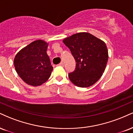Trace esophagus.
I'll return each instance as SVG.
<instances>
[{
  "label": "esophagus",
  "mask_w": 133,
  "mask_h": 133,
  "mask_svg": "<svg viewBox=\"0 0 133 133\" xmlns=\"http://www.w3.org/2000/svg\"><path fill=\"white\" fill-rule=\"evenodd\" d=\"M59 66H62V67H63L64 66V63L62 62H60L59 64Z\"/></svg>",
  "instance_id": "1"
}]
</instances>
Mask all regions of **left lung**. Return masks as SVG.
<instances>
[{
  "instance_id": "left-lung-1",
  "label": "left lung",
  "mask_w": 133,
  "mask_h": 133,
  "mask_svg": "<svg viewBox=\"0 0 133 133\" xmlns=\"http://www.w3.org/2000/svg\"><path fill=\"white\" fill-rule=\"evenodd\" d=\"M76 60L74 71L68 74L70 81L79 87H89L98 81L108 59L105 42L89 33H78L63 40Z\"/></svg>"
}]
</instances>
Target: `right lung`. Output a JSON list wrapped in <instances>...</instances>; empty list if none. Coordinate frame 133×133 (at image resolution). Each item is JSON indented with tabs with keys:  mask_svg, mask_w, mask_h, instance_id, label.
Instances as JSON below:
<instances>
[{
	"mask_svg": "<svg viewBox=\"0 0 133 133\" xmlns=\"http://www.w3.org/2000/svg\"><path fill=\"white\" fill-rule=\"evenodd\" d=\"M48 46L45 41L38 39L16 54L14 61L15 70L27 84L41 85L51 76L53 68L46 53Z\"/></svg>",
	"mask_w": 133,
	"mask_h": 133,
	"instance_id": "right-lung-1",
	"label": "right lung"
}]
</instances>
